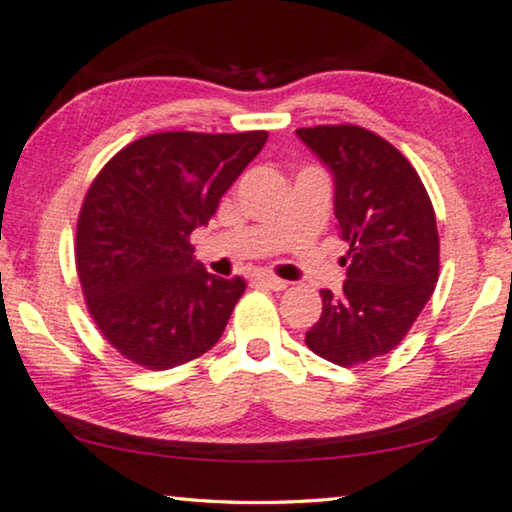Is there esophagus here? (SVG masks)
I'll use <instances>...</instances> for the list:
<instances>
[{
  "label": "esophagus",
  "mask_w": 512,
  "mask_h": 512,
  "mask_svg": "<svg viewBox=\"0 0 512 512\" xmlns=\"http://www.w3.org/2000/svg\"><path fill=\"white\" fill-rule=\"evenodd\" d=\"M255 280H259V283H264L266 287H271V290H276V292L285 290V287H287V280L271 276V273H257Z\"/></svg>",
  "instance_id": "obj_1"
}]
</instances>
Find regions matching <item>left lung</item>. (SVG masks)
<instances>
[{
	"mask_svg": "<svg viewBox=\"0 0 512 512\" xmlns=\"http://www.w3.org/2000/svg\"><path fill=\"white\" fill-rule=\"evenodd\" d=\"M334 176L343 292L320 290L322 315L306 331L315 355L364 364L397 348L438 280V229L429 194L392 143L355 125L297 129Z\"/></svg>",
	"mask_w": 512,
	"mask_h": 512,
	"instance_id": "8db88e82",
	"label": "left lung"
}]
</instances>
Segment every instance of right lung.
<instances>
[{"label":"right lung","instance_id":"right-lung-1","mask_svg":"<svg viewBox=\"0 0 512 512\" xmlns=\"http://www.w3.org/2000/svg\"><path fill=\"white\" fill-rule=\"evenodd\" d=\"M266 136L150 134L99 171L78 215L76 269L92 320L122 357L164 371L220 341L246 283L208 273L190 234Z\"/></svg>","mask_w":512,"mask_h":512}]
</instances>
